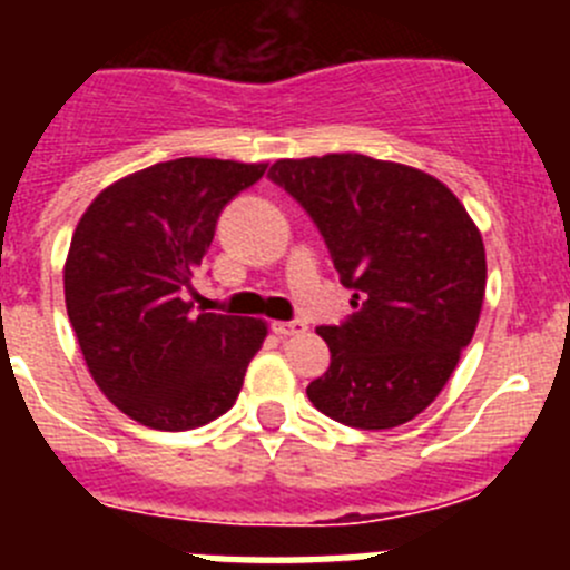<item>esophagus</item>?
Instances as JSON below:
<instances>
[{
  "instance_id": "esophagus-1",
  "label": "esophagus",
  "mask_w": 570,
  "mask_h": 570,
  "mask_svg": "<svg viewBox=\"0 0 570 570\" xmlns=\"http://www.w3.org/2000/svg\"><path fill=\"white\" fill-rule=\"evenodd\" d=\"M271 328H274V334H279V336H294V334H302V331L308 328V325L299 320H294V322H274Z\"/></svg>"
}]
</instances>
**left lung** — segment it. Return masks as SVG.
I'll return each instance as SVG.
<instances>
[{
	"instance_id": "1",
	"label": "left lung",
	"mask_w": 570,
	"mask_h": 570,
	"mask_svg": "<svg viewBox=\"0 0 570 570\" xmlns=\"http://www.w3.org/2000/svg\"><path fill=\"white\" fill-rule=\"evenodd\" d=\"M268 176L308 210L354 314L316 334L328 371L308 385L342 425H405L440 396L485 299V245L436 176L362 154L279 159Z\"/></svg>"
}]
</instances>
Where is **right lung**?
<instances>
[{
    "instance_id": "right-lung-1",
    "label": "right lung",
    "mask_w": 570,
    "mask_h": 570,
    "mask_svg": "<svg viewBox=\"0 0 570 570\" xmlns=\"http://www.w3.org/2000/svg\"><path fill=\"white\" fill-rule=\"evenodd\" d=\"M268 163L183 156L122 176L88 205L65 259L85 365L122 414L190 431L236 402L268 322L194 314L185 299L219 210Z\"/></svg>"
}]
</instances>
